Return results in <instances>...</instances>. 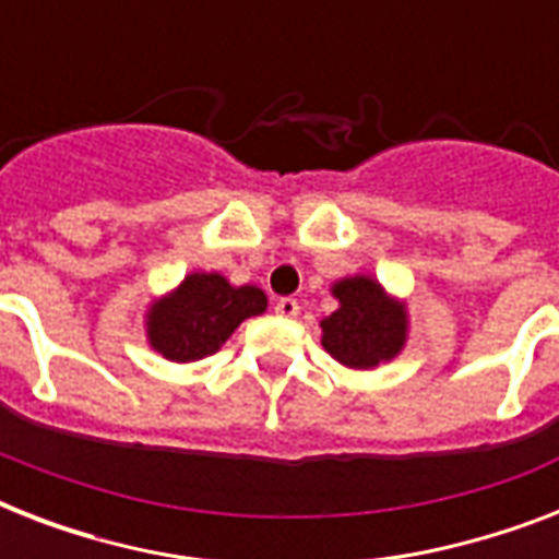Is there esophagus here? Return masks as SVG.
I'll return each instance as SVG.
<instances>
[{
  "label": "esophagus",
  "mask_w": 559,
  "mask_h": 559,
  "mask_svg": "<svg viewBox=\"0 0 559 559\" xmlns=\"http://www.w3.org/2000/svg\"><path fill=\"white\" fill-rule=\"evenodd\" d=\"M275 313L284 316V319H296L298 301L296 298H278V301H275Z\"/></svg>",
  "instance_id": "esophagus-1"
}]
</instances>
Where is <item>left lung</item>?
<instances>
[{
  "mask_svg": "<svg viewBox=\"0 0 559 559\" xmlns=\"http://www.w3.org/2000/svg\"><path fill=\"white\" fill-rule=\"evenodd\" d=\"M340 310L322 319V345L336 362L371 371L397 357L408 336L406 305H400L368 275L333 284Z\"/></svg>",
  "mask_w": 559,
  "mask_h": 559,
  "instance_id": "8db88e82",
  "label": "left lung"
}]
</instances>
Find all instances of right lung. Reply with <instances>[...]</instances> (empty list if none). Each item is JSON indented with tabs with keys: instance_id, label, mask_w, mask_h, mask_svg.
<instances>
[{
	"instance_id": "add662e5",
	"label": "right lung",
	"mask_w": 559,
	"mask_h": 559,
	"mask_svg": "<svg viewBox=\"0 0 559 559\" xmlns=\"http://www.w3.org/2000/svg\"><path fill=\"white\" fill-rule=\"evenodd\" d=\"M266 310L263 289L231 287L219 272H191L147 310V342L170 362H197L226 345L237 324Z\"/></svg>"
}]
</instances>
